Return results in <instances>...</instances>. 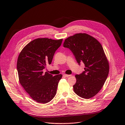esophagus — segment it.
<instances>
[{
	"label": "esophagus",
	"mask_w": 125,
	"mask_h": 125,
	"mask_svg": "<svg viewBox=\"0 0 125 125\" xmlns=\"http://www.w3.org/2000/svg\"><path fill=\"white\" fill-rule=\"evenodd\" d=\"M63 76H65V77H68L71 76V75H67V74H64Z\"/></svg>",
	"instance_id": "34e87169"
}]
</instances>
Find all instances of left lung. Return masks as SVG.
<instances>
[{
  "instance_id": "left-lung-1",
  "label": "left lung",
  "mask_w": 125,
  "mask_h": 125,
  "mask_svg": "<svg viewBox=\"0 0 125 125\" xmlns=\"http://www.w3.org/2000/svg\"><path fill=\"white\" fill-rule=\"evenodd\" d=\"M64 47L69 48L77 62L83 61L84 71L76 75L74 92L85 99L95 96L103 86L109 71V64L100 43L85 33L75 34L65 39Z\"/></svg>"
}]
</instances>
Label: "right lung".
Segmentation results:
<instances>
[{"instance_id":"add662e5","label":"right lung","mask_w":125,"mask_h":125,"mask_svg":"<svg viewBox=\"0 0 125 125\" xmlns=\"http://www.w3.org/2000/svg\"><path fill=\"white\" fill-rule=\"evenodd\" d=\"M63 39H35L27 44L18 58L17 69L20 84L31 98L39 103H46L56 95L62 75L53 76L43 70L51 63L56 50Z\"/></svg>"}]
</instances>
